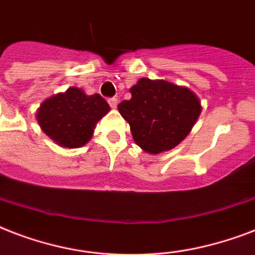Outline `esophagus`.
<instances>
[{
    "instance_id": "1",
    "label": "esophagus",
    "mask_w": 255,
    "mask_h": 255,
    "mask_svg": "<svg viewBox=\"0 0 255 255\" xmlns=\"http://www.w3.org/2000/svg\"><path fill=\"white\" fill-rule=\"evenodd\" d=\"M108 104L111 106V108H116V106H118V98H115V96H114V98H110V99H108Z\"/></svg>"
}]
</instances>
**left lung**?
<instances>
[{
  "label": "left lung",
  "instance_id": "left-lung-1",
  "mask_svg": "<svg viewBox=\"0 0 255 255\" xmlns=\"http://www.w3.org/2000/svg\"><path fill=\"white\" fill-rule=\"evenodd\" d=\"M129 91L131 99L119 103L118 110L129 124L135 143L148 153L180 144L201 112L193 92L169 82L141 78Z\"/></svg>",
  "mask_w": 255,
  "mask_h": 255
}]
</instances>
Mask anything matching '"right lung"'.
I'll list each match as a JSON object with an SVG mask.
<instances>
[{
	"mask_svg": "<svg viewBox=\"0 0 255 255\" xmlns=\"http://www.w3.org/2000/svg\"><path fill=\"white\" fill-rule=\"evenodd\" d=\"M110 111L99 95H86L71 87L63 94L45 100L37 112L38 124L50 139L62 147L78 148L91 139L98 120Z\"/></svg>",
	"mask_w": 255,
	"mask_h": 255,
	"instance_id": "1",
	"label": "right lung"
}]
</instances>
